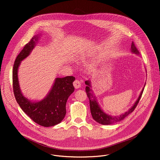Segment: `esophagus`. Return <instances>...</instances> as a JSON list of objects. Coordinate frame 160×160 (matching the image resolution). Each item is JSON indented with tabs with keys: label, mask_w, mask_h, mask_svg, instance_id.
<instances>
[{
	"label": "esophagus",
	"mask_w": 160,
	"mask_h": 160,
	"mask_svg": "<svg viewBox=\"0 0 160 160\" xmlns=\"http://www.w3.org/2000/svg\"><path fill=\"white\" fill-rule=\"evenodd\" d=\"M73 85L76 89L80 88L81 86V82L78 80H76L73 83Z\"/></svg>",
	"instance_id": "obj_1"
}]
</instances>
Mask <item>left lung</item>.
<instances>
[{"label": "left lung", "instance_id": "obj_1", "mask_svg": "<svg viewBox=\"0 0 160 160\" xmlns=\"http://www.w3.org/2000/svg\"><path fill=\"white\" fill-rule=\"evenodd\" d=\"M131 50L132 53H135L137 55H139V52L137 50V48L134 45V42H132L131 47ZM85 84H86V92L87 93V96L89 99V103H90V108H91V112L92 116L93 119L96 121L101 123L102 125H110L112 123H114L116 122H120L124 119L128 115L131 113L136 107H137V104L139 102V100L142 95L143 92L144 90V88L142 89V91L140 92L139 97L138 99L136 100L134 105L129 108L127 112H125L124 113L121 114L119 116H112L110 115L106 114L105 112H103V110L101 109V108L99 106L98 102L97 101V98L93 94V92L92 91L91 88V84L89 80H87L85 82ZM144 86V87H145Z\"/></svg>", "mask_w": 160, "mask_h": 160}]
</instances>
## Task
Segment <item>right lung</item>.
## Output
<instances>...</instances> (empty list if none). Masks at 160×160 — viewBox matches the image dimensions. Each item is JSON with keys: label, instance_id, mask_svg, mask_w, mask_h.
<instances>
[{"label": "right lung", "instance_id": "1", "mask_svg": "<svg viewBox=\"0 0 160 160\" xmlns=\"http://www.w3.org/2000/svg\"><path fill=\"white\" fill-rule=\"evenodd\" d=\"M39 37L38 35L32 38L15 59L12 69L13 91L16 101L23 112L39 125L48 127L59 123L65 118L66 103L74 91L72 83L76 78L73 76L56 78L51 90L39 101L33 102L23 95L18 82V69L21 62L29 56L37 46Z\"/></svg>", "mask_w": 160, "mask_h": 160}]
</instances>
